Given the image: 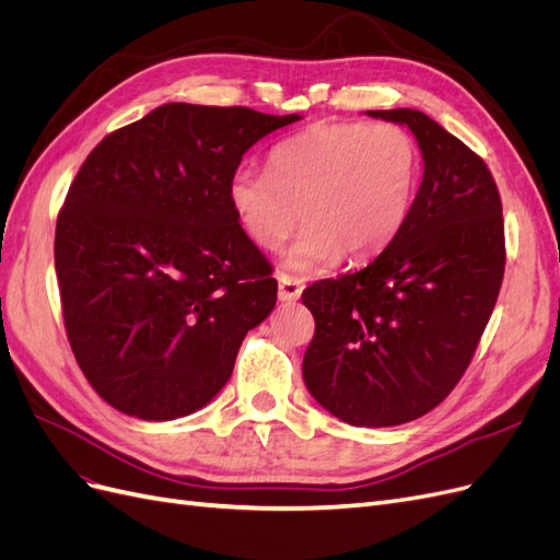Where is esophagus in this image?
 I'll return each instance as SVG.
<instances>
[{"mask_svg":"<svg viewBox=\"0 0 560 560\" xmlns=\"http://www.w3.org/2000/svg\"><path fill=\"white\" fill-rule=\"evenodd\" d=\"M278 284H280V290H278L280 301H296L301 296V292H303V280H299L294 276L282 273L278 278Z\"/></svg>","mask_w":560,"mask_h":560,"instance_id":"obj_1","label":"esophagus"}]
</instances>
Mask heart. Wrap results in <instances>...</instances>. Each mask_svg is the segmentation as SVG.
I'll list each match as a JSON object with an SVG mask.
<instances>
[{
	"instance_id": "1",
	"label": "heart",
	"mask_w": 560,
	"mask_h": 560,
	"mask_svg": "<svg viewBox=\"0 0 560 560\" xmlns=\"http://www.w3.org/2000/svg\"><path fill=\"white\" fill-rule=\"evenodd\" d=\"M420 149L397 124L322 121L278 142L268 173L241 167L229 200L247 238L278 249L308 222L287 252L299 273L346 257L364 261L393 243L411 214L420 184Z\"/></svg>"
}]
</instances>
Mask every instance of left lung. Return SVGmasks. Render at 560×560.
Returning a JSON list of instances; mask_svg holds the SVG:
<instances>
[{"instance_id":"1","label":"left lung","mask_w":560,"mask_h":560,"mask_svg":"<svg viewBox=\"0 0 560 560\" xmlns=\"http://www.w3.org/2000/svg\"><path fill=\"white\" fill-rule=\"evenodd\" d=\"M404 124L425 161L397 238L358 273L303 290L315 317L303 381L358 428H389L442 404L463 378L504 276L498 184L481 156L418 109L369 112Z\"/></svg>"}]
</instances>
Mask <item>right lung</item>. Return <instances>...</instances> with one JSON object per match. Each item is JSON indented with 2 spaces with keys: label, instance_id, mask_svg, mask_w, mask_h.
<instances>
[{
  "label": "right lung",
  "instance_id": "obj_1",
  "mask_svg": "<svg viewBox=\"0 0 560 560\" xmlns=\"http://www.w3.org/2000/svg\"><path fill=\"white\" fill-rule=\"evenodd\" d=\"M299 118L171 103L79 167L56 224L60 306L77 364L116 411L202 409L276 308L273 266L235 219L229 182L252 144Z\"/></svg>",
  "mask_w": 560,
  "mask_h": 560
}]
</instances>
